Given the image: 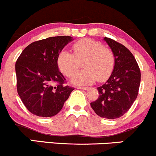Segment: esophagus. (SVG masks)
<instances>
[{"instance_id":"obj_1","label":"esophagus","mask_w":156,"mask_h":156,"mask_svg":"<svg viewBox=\"0 0 156 156\" xmlns=\"http://www.w3.org/2000/svg\"><path fill=\"white\" fill-rule=\"evenodd\" d=\"M77 88H78V89H80V90H88V88H89V87H87L78 86V87H77Z\"/></svg>"}]
</instances>
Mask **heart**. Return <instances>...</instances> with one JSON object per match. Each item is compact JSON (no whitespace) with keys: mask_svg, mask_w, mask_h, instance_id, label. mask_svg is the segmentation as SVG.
I'll return each instance as SVG.
<instances>
[{"mask_svg":"<svg viewBox=\"0 0 156 156\" xmlns=\"http://www.w3.org/2000/svg\"><path fill=\"white\" fill-rule=\"evenodd\" d=\"M74 54L63 50L57 57V66L62 73L70 77L78 70L80 62L83 61L84 69L78 72L71 78V82L87 85L96 80L104 81L109 78L114 69V56L109 48H105L99 41L83 39L73 45Z\"/></svg>","mask_w":156,"mask_h":156,"instance_id":"b5f03b06","label":"heart"}]
</instances>
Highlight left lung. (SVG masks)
Segmentation results:
<instances>
[{"instance_id":"8db88e82","label":"left lung","mask_w":156,"mask_h":156,"mask_svg":"<svg viewBox=\"0 0 156 156\" xmlns=\"http://www.w3.org/2000/svg\"><path fill=\"white\" fill-rule=\"evenodd\" d=\"M103 39L114 54V66L108 81L97 87L99 98L91 102L90 106L98 116L113 119L122 117L135 101L140 83V71L126 47L107 37Z\"/></svg>"}]
</instances>
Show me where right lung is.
Wrapping results in <instances>:
<instances>
[{
    "mask_svg": "<svg viewBox=\"0 0 156 156\" xmlns=\"http://www.w3.org/2000/svg\"><path fill=\"white\" fill-rule=\"evenodd\" d=\"M72 37H52L32 42L23 50L16 63L17 91L32 114L42 117L56 115L74 88L64 86L66 78L59 70L57 57L72 42ZM54 82L58 84L54 87Z\"/></svg>",
    "mask_w": 156,
    "mask_h": 156,
    "instance_id": "right-lung-1",
    "label": "right lung"
}]
</instances>
